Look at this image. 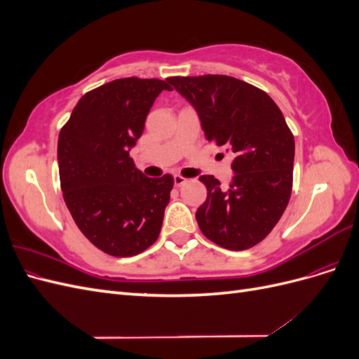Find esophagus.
I'll use <instances>...</instances> for the list:
<instances>
[{
  "instance_id": "obj_1",
  "label": "esophagus",
  "mask_w": 359,
  "mask_h": 359,
  "mask_svg": "<svg viewBox=\"0 0 359 359\" xmlns=\"http://www.w3.org/2000/svg\"><path fill=\"white\" fill-rule=\"evenodd\" d=\"M186 182H187V178H184L181 175H173V184H175L177 187L184 186V184H186Z\"/></svg>"
}]
</instances>
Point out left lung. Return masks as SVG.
Masks as SVG:
<instances>
[{
	"mask_svg": "<svg viewBox=\"0 0 359 359\" xmlns=\"http://www.w3.org/2000/svg\"><path fill=\"white\" fill-rule=\"evenodd\" d=\"M196 109L208 140L232 151L233 178L222 187L199 180L206 201L196 211L202 233L227 250L259 244L283 215L292 193L295 139L271 97L232 76H173L166 79Z\"/></svg>",
	"mask_w": 359,
	"mask_h": 359,
	"instance_id": "8db88e82",
	"label": "left lung"
}]
</instances>
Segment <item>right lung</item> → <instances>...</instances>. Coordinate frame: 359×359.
Returning a JSON list of instances; mask_svg holds the SVG:
<instances>
[{
  "mask_svg": "<svg viewBox=\"0 0 359 359\" xmlns=\"http://www.w3.org/2000/svg\"><path fill=\"white\" fill-rule=\"evenodd\" d=\"M170 85L124 78L82 95L58 136L64 201L76 226L102 252L128 257L160 233L173 178H148L128 156L151 106Z\"/></svg>",
  "mask_w": 359,
  "mask_h": 359,
  "instance_id": "obj_1",
  "label": "right lung"
}]
</instances>
